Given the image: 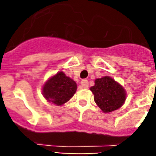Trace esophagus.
Returning <instances> with one entry per match:
<instances>
[{"instance_id":"34e87169","label":"esophagus","mask_w":156,"mask_h":156,"mask_svg":"<svg viewBox=\"0 0 156 156\" xmlns=\"http://www.w3.org/2000/svg\"><path fill=\"white\" fill-rule=\"evenodd\" d=\"M81 86L83 87V88H87L89 84H88V81L86 80V79H83L82 82H81Z\"/></svg>"}]
</instances>
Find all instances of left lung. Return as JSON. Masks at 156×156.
Wrapping results in <instances>:
<instances>
[{"mask_svg": "<svg viewBox=\"0 0 156 156\" xmlns=\"http://www.w3.org/2000/svg\"><path fill=\"white\" fill-rule=\"evenodd\" d=\"M90 90L95 104L104 113L117 110L126 102L127 94L125 88L109 76L96 78Z\"/></svg>", "mask_w": 156, "mask_h": 156, "instance_id": "left-lung-1", "label": "left lung"}]
</instances>
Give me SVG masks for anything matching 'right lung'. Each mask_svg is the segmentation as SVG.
<instances>
[{
    "instance_id": "1",
    "label": "right lung",
    "mask_w": 156,
    "mask_h": 156,
    "mask_svg": "<svg viewBox=\"0 0 156 156\" xmlns=\"http://www.w3.org/2000/svg\"><path fill=\"white\" fill-rule=\"evenodd\" d=\"M77 90V84L64 72L59 71L50 77L42 87V94L48 102L61 106L73 97Z\"/></svg>"
}]
</instances>
